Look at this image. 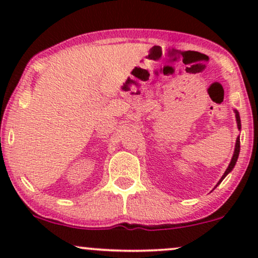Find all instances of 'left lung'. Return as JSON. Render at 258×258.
<instances>
[{
    "mask_svg": "<svg viewBox=\"0 0 258 258\" xmlns=\"http://www.w3.org/2000/svg\"><path fill=\"white\" fill-rule=\"evenodd\" d=\"M235 111V117H236V123H238V128L239 130H241V122H240V115H239V112H238V110H234ZM239 153H240V137H238L236 138V143H235V149H234V154H233V158H232V160H230V164H229V166L227 167V170H226V172L223 173V176H222V178L220 179V182L217 183V185L220 184V183L222 182V180H223L224 178H226V176L228 173L230 172V171L233 170L234 168V166H235V164H236V160H238V156H239ZM216 185V186H217Z\"/></svg>",
    "mask_w": 258,
    "mask_h": 258,
    "instance_id": "1",
    "label": "left lung"
}]
</instances>
